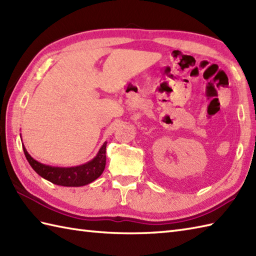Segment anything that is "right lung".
<instances>
[{"mask_svg":"<svg viewBox=\"0 0 256 256\" xmlns=\"http://www.w3.org/2000/svg\"><path fill=\"white\" fill-rule=\"evenodd\" d=\"M106 142L103 143L94 160L74 167H52L35 160L23 146L26 160L38 175L55 184L64 187H80L94 182L104 170Z\"/></svg>","mask_w":256,"mask_h":256,"instance_id":"1","label":"right lung"}]
</instances>
